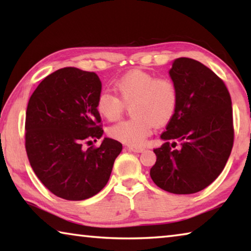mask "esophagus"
<instances>
[{"label":"esophagus","mask_w":251,"mask_h":251,"mask_svg":"<svg viewBox=\"0 0 251 251\" xmlns=\"http://www.w3.org/2000/svg\"><path fill=\"white\" fill-rule=\"evenodd\" d=\"M128 148H129V151H134V152H142V151H145V148H144V147H139V146H130V147H128Z\"/></svg>","instance_id":"34e87169"}]
</instances>
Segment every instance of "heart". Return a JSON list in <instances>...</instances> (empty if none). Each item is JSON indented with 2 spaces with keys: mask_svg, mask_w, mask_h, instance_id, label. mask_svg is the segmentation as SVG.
Returning <instances> with one entry per match:
<instances>
[{
  "mask_svg": "<svg viewBox=\"0 0 251 251\" xmlns=\"http://www.w3.org/2000/svg\"><path fill=\"white\" fill-rule=\"evenodd\" d=\"M115 95L110 91L100 92L96 100V109L108 122L118 121L130 105L133 117L118 123L108 129L110 137L129 146L145 143L152 126L166 125L175 115L178 106L176 84L168 77L135 70L114 83Z\"/></svg>",
  "mask_w": 251,
  "mask_h": 251,
  "instance_id": "1",
  "label": "heart"
}]
</instances>
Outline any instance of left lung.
I'll use <instances>...</instances> for the list:
<instances>
[{
    "label": "left lung",
    "instance_id": "obj_1",
    "mask_svg": "<svg viewBox=\"0 0 251 251\" xmlns=\"http://www.w3.org/2000/svg\"><path fill=\"white\" fill-rule=\"evenodd\" d=\"M169 75L179 100L160 136L166 142L154 148L157 159L151 177L168 193L195 194L220 175L230 156L235 137L231 99L224 80L193 58L175 59Z\"/></svg>",
    "mask_w": 251,
    "mask_h": 251
}]
</instances>
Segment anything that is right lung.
Returning a JSON list of instances; mask_svg holds the SVG:
<instances>
[{
    "label": "right lung",
    "instance_id": "1",
    "mask_svg": "<svg viewBox=\"0 0 251 251\" xmlns=\"http://www.w3.org/2000/svg\"><path fill=\"white\" fill-rule=\"evenodd\" d=\"M101 82L94 72L64 67L42 80L28 100L25 150L37 178L55 196L84 201L107 184L122 144L101 137L96 100Z\"/></svg>",
    "mask_w": 251,
    "mask_h": 251
}]
</instances>
